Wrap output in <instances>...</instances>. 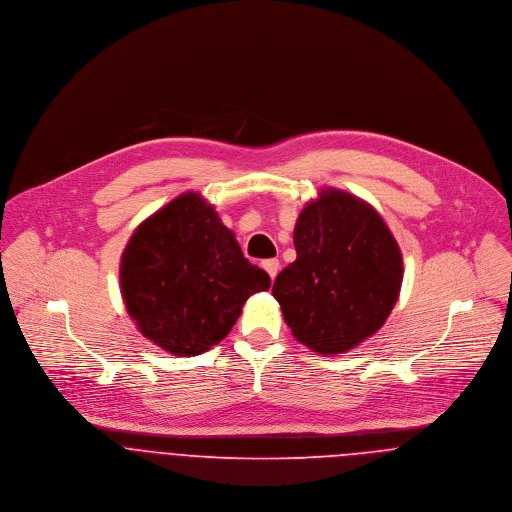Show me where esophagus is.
Segmentation results:
<instances>
[{"label": "esophagus", "mask_w": 512, "mask_h": 512, "mask_svg": "<svg viewBox=\"0 0 512 512\" xmlns=\"http://www.w3.org/2000/svg\"><path fill=\"white\" fill-rule=\"evenodd\" d=\"M262 266H264V270L268 272V276H270L272 282H274L276 276H278V272H280V262H278L276 258H272V260H264Z\"/></svg>", "instance_id": "1"}]
</instances>
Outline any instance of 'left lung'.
<instances>
[{
    "label": "left lung",
    "instance_id": "left-lung-1",
    "mask_svg": "<svg viewBox=\"0 0 512 512\" xmlns=\"http://www.w3.org/2000/svg\"><path fill=\"white\" fill-rule=\"evenodd\" d=\"M295 262L272 293L292 335L317 355H341L374 335L402 286V252L363 199L323 189L293 228Z\"/></svg>",
    "mask_w": 512,
    "mask_h": 512
}]
</instances>
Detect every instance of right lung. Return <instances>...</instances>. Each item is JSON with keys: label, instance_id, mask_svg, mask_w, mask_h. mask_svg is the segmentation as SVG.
<instances>
[{"label": "right lung", "instance_id": "right-lung-1", "mask_svg": "<svg viewBox=\"0 0 512 512\" xmlns=\"http://www.w3.org/2000/svg\"><path fill=\"white\" fill-rule=\"evenodd\" d=\"M120 288L140 333L177 357L220 343L270 276L250 264L232 230L199 193L144 220L122 254Z\"/></svg>", "mask_w": 512, "mask_h": 512}]
</instances>
